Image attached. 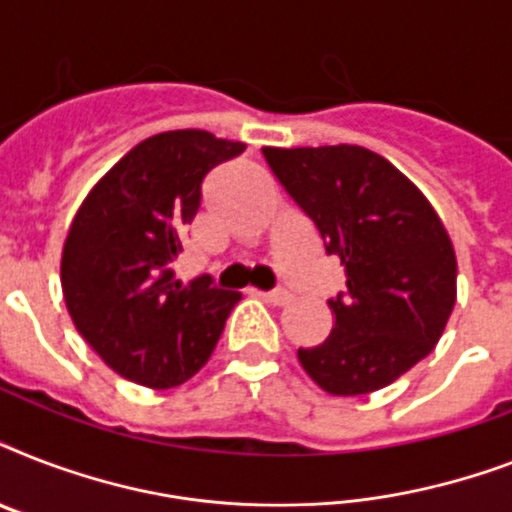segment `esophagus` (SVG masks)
Here are the masks:
<instances>
[{
	"mask_svg": "<svg viewBox=\"0 0 512 512\" xmlns=\"http://www.w3.org/2000/svg\"><path fill=\"white\" fill-rule=\"evenodd\" d=\"M263 300L273 305H287L292 300V295H289L287 289H271V292H263Z\"/></svg>",
	"mask_w": 512,
	"mask_h": 512,
	"instance_id": "1",
	"label": "esophagus"
}]
</instances>
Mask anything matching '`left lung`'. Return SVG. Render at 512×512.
I'll return each instance as SVG.
<instances>
[{"label": "left lung", "instance_id": "1", "mask_svg": "<svg viewBox=\"0 0 512 512\" xmlns=\"http://www.w3.org/2000/svg\"><path fill=\"white\" fill-rule=\"evenodd\" d=\"M284 191L345 265L335 327L297 358L321 390L364 396L436 348L457 300V257L441 217L388 159L361 146L263 148Z\"/></svg>", "mask_w": 512, "mask_h": 512}]
</instances>
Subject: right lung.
<instances>
[{
	"label": "right lung",
	"instance_id": "1",
	"mask_svg": "<svg viewBox=\"0 0 512 512\" xmlns=\"http://www.w3.org/2000/svg\"><path fill=\"white\" fill-rule=\"evenodd\" d=\"M244 143L204 130L154 135L124 154L87 193L60 260L79 335L124 380L177 388L207 364L239 292L209 276L175 279L183 225L199 212L201 180Z\"/></svg>",
	"mask_w": 512,
	"mask_h": 512
}]
</instances>
